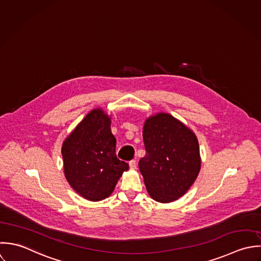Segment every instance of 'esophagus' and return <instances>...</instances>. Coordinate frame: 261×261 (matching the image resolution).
Segmentation results:
<instances>
[{
	"mask_svg": "<svg viewBox=\"0 0 261 261\" xmlns=\"http://www.w3.org/2000/svg\"><path fill=\"white\" fill-rule=\"evenodd\" d=\"M128 165H129L130 169H136L137 168V161L136 160H130Z\"/></svg>",
	"mask_w": 261,
	"mask_h": 261,
	"instance_id": "obj_1",
	"label": "esophagus"
}]
</instances>
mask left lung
I'll return each instance as SVG.
<instances>
[{
    "label": "left lung",
    "instance_id": "8db88e82",
    "mask_svg": "<svg viewBox=\"0 0 261 261\" xmlns=\"http://www.w3.org/2000/svg\"><path fill=\"white\" fill-rule=\"evenodd\" d=\"M143 139L146 156L139 167L149 194L159 202L178 199L199 173L195 135L172 115L158 113L146 120Z\"/></svg>",
    "mask_w": 261,
    "mask_h": 261
}]
</instances>
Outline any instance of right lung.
<instances>
[{
  "label": "right lung",
  "mask_w": 261,
  "mask_h": 261,
  "mask_svg": "<svg viewBox=\"0 0 261 261\" xmlns=\"http://www.w3.org/2000/svg\"><path fill=\"white\" fill-rule=\"evenodd\" d=\"M110 118L102 109L84 117L62 147L65 175L70 185L83 197L102 200L113 191L128 164L116 157V140Z\"/></svg>",
  "instance_id": "right-lung-1"
}]
</instances>
